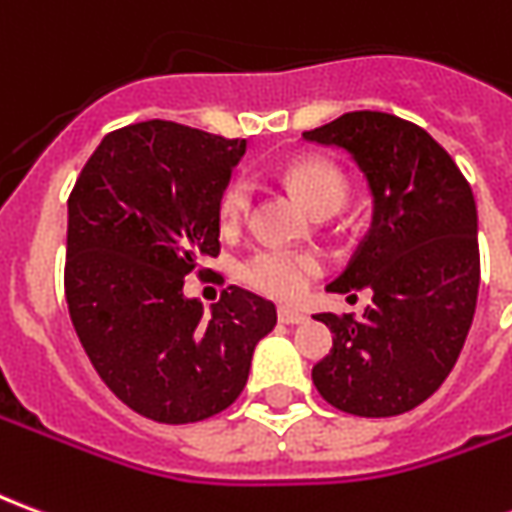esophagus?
Masks as SVG:
<instances>
[{
  "label": "esophagus",
  "mask_w": 512,
  "mask_h": 512,
  "mask_svg": "<svg viewBox=\"0 0 512 512\" xmlns=\"http://www.w3.org/2000/svg\"><path fill=\"white\" fill-rule=\"evenodd\" d=\"M277 318H279V323H290V326H293V323L307 321V315H304L301 310H293V307H279Z\"/></svg>",
  "instance_id": "34e87169"
}]
</instances>
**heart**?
<instances>
[{"label":"heart","mask_w":512,"mask_h":512,"mask_svg":"<svg viewBox=\"0 0 512 512\" xmlns=\"http://www.w3.org/2000/svg\"><path fill=\"white\" fill-rule=\"evenodd\" d=\"M282 180L299 194V200L315 216H329L345 202V178L326 161L318 158H299L282 169ZM255 189L246 178H235L219 197V224L224 230H238L252 211ZM321 263L312 252L301 249H282V246H263L246 255L238 263V279L246 288L263 293L268 299L290 301L299 299L307 290L312 277H318Z\"/></svg>","instance_id":"obj_1"}]
</instances>
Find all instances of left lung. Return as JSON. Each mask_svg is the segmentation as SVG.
Segmentation results:
<instances>
[{"mask_svg": "<svg viewBox=\"0 0 512 512\" xmlns=\"http://www.w3.org/2000/svg\"><path fill=\"white\" fill-rule=\"evenodd\" d=\"M307 142L354 158L373 194L365 241L326 290H373L362 318L321 312L332 351L312 367L326 403L356 417H395L450 376L480 288L477 205L450 153L408 120L348 112Z\"/></svg>", "mask_w": 512, "mask_h": 512, "instance_id": "1", "label": "left lung"}]
</instances>
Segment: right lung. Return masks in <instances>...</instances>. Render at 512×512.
<instances>
[{
  "label": "right lung",
  "mask_w": 512,
  "mask_h": 512,
  "mask_svg": "<svg viewBox=\"0 0 512 512\" xmlns=\"http://www.w3.org/2000/svg\"><path fill=\"white\" fill-rule=\"evenodd\" d=\"M246 139L169 120L101 139L68 197L65 299L90 362L136 414L200 422L244 392L274 304L224 290L211 312L186 274L219 255V197Z\"/></svg>",
  "instance_id": "1"
}]
</instances>
